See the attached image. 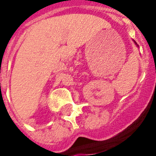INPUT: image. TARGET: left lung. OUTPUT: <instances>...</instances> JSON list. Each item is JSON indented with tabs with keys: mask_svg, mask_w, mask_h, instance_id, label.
I'll return each mask as SVG.
<instances>
[{
	"mask_svg": "<svg viewBox=\"0 0 156 156\" xmlns=\"http://www.w3.org/2000/svg\"><path fill=\"white\" fill-rule=\"evenodd\" d=\"M134 43H135V45H136V46H137V47H138V45H137V43H136V42H135V41H134Z\"/></svg>",
	"mask_w": 156,
	"mask_h": 156,
	"instance_id": "8db88e82",
	"label": "left lung"
}]
</instances>
